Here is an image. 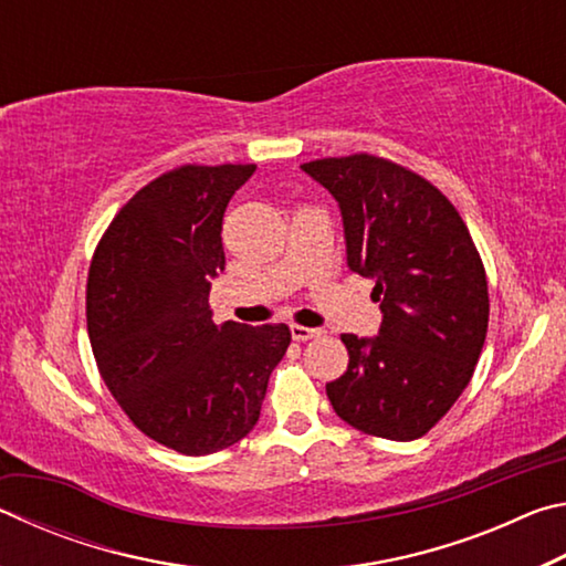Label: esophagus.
<instances>
[{
    "mask_svg": "<svg viewBox=\"0 0 566 566\" xmlns=\"http://www.w3.org/2000/svg\"><path fill=\"white\" fill-rule=\"evenodd\" d=\"M322 329H312V327H302V324H292V339L294 342H306L319 337Z\"/></svg>",
    "mask_w": 566,
    "mask_h": 566,
    "instance_id": "obj_1",
    "label": "esophagus"
}]
</instances>
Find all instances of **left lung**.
<instances>
[{
  "mask_svg": "<svg viewBox=\"0 0 566 566\" xmlns=\"http://www.w3.org/2000/svg\"><path fill=\"white\" fill-rule=\"evenodd\" d=\"M337 199L347 264L375 282L377 337L342 334L347 371L327 385L339 419L364 434H427L474 375L490 324L484 264L432 181L375 155L302 165Z\"/></svg>",
  "mask_w": 566,
  "mask_h": 566,
  "instance_id": "left-lung-1",
  "label": "left lung"
}]
</instances>
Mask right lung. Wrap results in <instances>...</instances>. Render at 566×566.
<instances>
[{"instance_id": "right-lung-1", "label": "right lung", "mask_w": 566, "mask_h": 566, "mask_svg": "<svg viewBox=\"0 0 566 566\" xmlns=\"http://www.w3.org/2000/svg\"><path fill=\"white\" fill-rule=\"evenodd\" d=\"M254 165H185L142 187L92 256L87 329L104 385L149 439L202 457L252 432L286 324H214L222 219Z\"/></svg>"}]
</instances>
